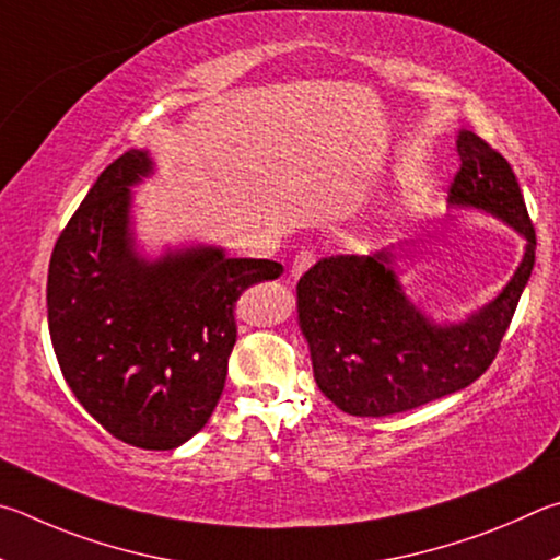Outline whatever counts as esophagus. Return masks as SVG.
Wrapping results in <instances>:
<instances>
[{"label":"esophagus","instance_id":"obj_1","mask_svg":"<svg viewBox=\"0 0 560 560\" xmlns=\"http://www.w3.org/2000/svg\"><path fill=\"white\" fill-rule=\"evenodd\" d=\"M315 260H317L315 250H310V248H302V250L295 255V260H292V270H290V275H292V278H300L302 272L310 270L312 265H315Z\"/></svg>","mask_w":560,"mask_h":560}]
</instances>
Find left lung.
<instances>
[{
  "instance_id": "obj_1",
  "label": "left lung",
  "mask_w": 560,
  "mask_h": 560,
  "mask_svg": "<svg viewBox=\"0 0 560 560\" xmlns=\"http://www.w3.org/2000/svg\"><path fill=\"white\" fill-rule=\"evenodd\" d=\"M463 164L450 186L453 209H475L526 241L512 280L459 322H438L406 295L390 248L331 255L298 282V325L322 394L349 416L404 413L467 388L492 364L532 278L536 233L512 166L482 137L457 132Z\"/></svg>"
}]
</instances>
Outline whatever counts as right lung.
<instances>
[{
    "mask_svg": "<svg viewBox=\"0 0 560 560\" xmlns=\"http://www.w3.org/2000/svg\"><path fill=\"white\" fill-rule=\"evenodd\" d=\"M154 174L130 150L97 176L48 265V331L58 366L113 438L174 450L211 418L235 345V300L275 280V260L182 245L150 258L137 245L132 186Z\"/></svg>",
    "mask_w": 560,
    "mask_h": 560,
    "instance_id": "obj_1",
    "label": "right lung"
}]
</instances>
